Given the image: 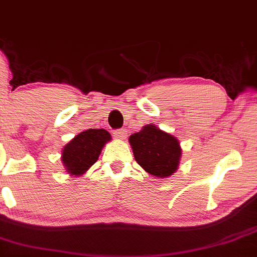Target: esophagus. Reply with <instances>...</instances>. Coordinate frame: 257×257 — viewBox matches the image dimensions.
I'll list each match as a JSON object with an SVG mask.
<instances>
[{
	"label": "esophagus",
	"instance_id": "34e87169",
	"mask_svg": "<svg viewBox=\"0 0 257 257\" xmlns=\"http://www.w3.org/2000/svg\"><path fill=\"white\" fill-rule=\"evenodd\" d=\"M113 135L118 140H123L126 137V131H124V129H117V131L113 132Z\"/></svg>",
	"mask_w": 257,
	"mask_h": 257
}]
</instances>
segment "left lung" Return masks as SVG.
<instances>
[{
    "label": "left lung",
    "instance_id": "left-lung-1",
    "mask_svg": "<svg viewBox=\"0 0 257 257\" xmlns=\"http://www.w3.org/2000/svg\"><path fill=\"white\" fill-rule=\"evenodd\" d=\"M135 161L145 172L157 178H168L178 169L181 158L179 140L158 126L147 124L129 137Z\"/></svg>",
    "mask_w": 257,
    "mask_h": 257
}]
</instances>
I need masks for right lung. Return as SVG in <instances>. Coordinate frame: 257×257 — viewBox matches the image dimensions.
Masks as SVG:
<instances>
[{"instance_id":"right-lung-1","label":"right lung","mask_w":257,"mask_h":257,"mask_svg":"<svg viewBox=\"0 0 257 257\" xmlns=\"http://www.w3.org/2000/svg\"><path fill=\"white\" fill-rule=\"evenodd\" d=\"M111 140L105 129H88L79 133L66 144L61 153V161L70 175H82L98 161L102 147Z\"/></svg>"}]
</instances>
